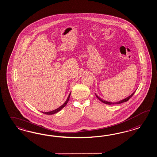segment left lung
I'll list each match as a JSON object with an SVG mask.
<instances>
[{
  "mask_svg": "<svg viewBox=\"0 0 157 157\" xmlns=\"http://www.w3.org/2000/svg\"><path fill=\"white\" fill-rule=\"evenodd\" d=\"M135 91L134 92H133V93L132 94H131V95L128 96V97H127V98H125V99H123V100H121V101H117V102H109V101H105V100H102L101 98H100V97L98 96V95H97L96 94H95V95H96V97H97V98H98V99H99L100 101H101V102H102L103 103H104V104H106L108 105H113V104H121V103H123V102H127V101H128L129 99L132 96V95L134 94V93H135Z\"/></svg>",
  "mask_w": 157,
  "mask_h": 157,
  "instance_id": "left-lung-1",
  "label": "left lung"
}]
</instances>
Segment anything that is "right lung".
<instances>
[{"label": "right lung", "mask_w": 157, "mask_h": 157, "mask_svg": "<svg viewBox=\"0 0 157 157\" xmlns=\"http://www.w3.org/2000/svg\"><path fill=\"white\" fill-rule=\"evenodd\" d=\"M71 93H70V94L68 95V98H67L66 101H65V102H64L63 104L62 105H61L60 107H59L58 108L56 109L53 110H52V111H50V112H42V113H44V114L51 115V114L56 113L57 112H59V111H60V110L66 105L68 103V101H69V99H70V95H71Z\"/></svg>", "instance_id": "right-lung-1"}]
</instances>
